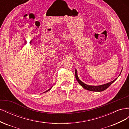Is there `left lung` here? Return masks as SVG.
Listing matches in <instances>:
<instances>
[{"instance_id": "1", "label": "left lung", "mask_w": 129, "mask_h": 129, "mask_svg": "<svg viewBox=\"0 0 129 129\" xmlns=\"http://www.w3.org/2000/svg\"><path fill=\"white\" fill-rule=\"evenodd\" d=\"M122 70L121 71V72H122ZM121 72L120 73V74H121ZM119 74V75H120ZM75 77L76 79L78 82V83H79L82 87L83 88H84L85 89L88 90L89 91H102L104 90L107 89L110 85L113 83L114 82L117 80L118 77H117L116 79H115L114 80H113L110 82L107 83H105L104 84H102V85H97V86H95V85H89L88 84H86L84 83L83 82H82L79 79V77L77 76V70L75 69Z\"/></svg>"}]
</instances>
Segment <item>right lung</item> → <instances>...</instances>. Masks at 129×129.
I'll use <instances>...</instances> for the list:
<instances>
[{
    "label": "right lung",
    "mask_w": 129,
    "mask_h": 129,
    "mask_svg": "<svg viewBox=\"0 0 129 129\" xmlns=\"http://www.w3.org/2000/svg\"><path fill=\"white\" fill-rule=\"evenodd\" d=\"M52 87H51V88H50V89H48V90H47V91H45V92H47V91H49V90H50V89H51V88H52Z\"/></svg>",
    "instance_id": "add662e5"
}]
</instances>
